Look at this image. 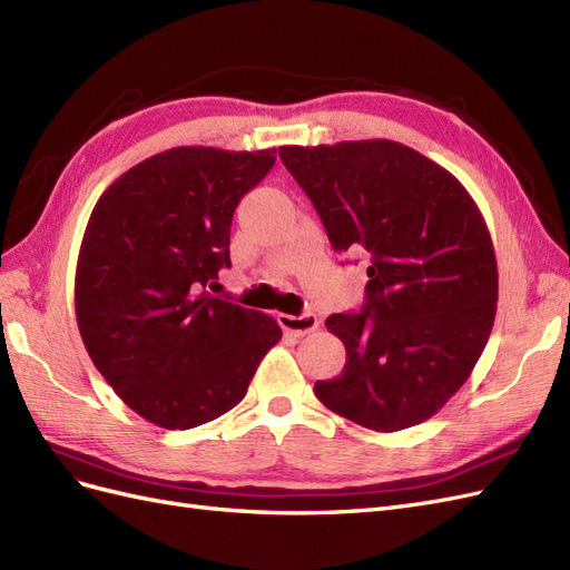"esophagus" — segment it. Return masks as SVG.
<instances>
[{"label":"esophagus","instance_id":"34e87169","mask_svg":"<svg viewBox=\"0 0 570 570\" xmlns=\"http://www.w3.org/2000/svg\"><path fill=\"white\" fill-rule=\"evenodd\" d=\"M278 323L285 333L295 335V337H304L308 333H314L318 327V316L316 314H302V316H289V314H281Z\"/></svg>","mask_w":570,"mask_h":570}]
</instances>
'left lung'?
Returning a JSON list of instances; mask_svg holds the SVG:
<instances>
[{"label": "left lung", "instance_id": "8db88e82", "mask_svg": "<svg viewBox=\"0 0 570 570\" xmlns=\"http://www.w3.org/2000/svg\"><path fill=\"white\" fill-rule=\"evenodd\" d=\"M335 252L366 254V302L325 321L347 350L318 400L394 433L469 381L497 314V258L478 204L442 166L392 140L281 147Z\"/></svg>", "mask_w": 570, "mask_h": 570}]
</instances>
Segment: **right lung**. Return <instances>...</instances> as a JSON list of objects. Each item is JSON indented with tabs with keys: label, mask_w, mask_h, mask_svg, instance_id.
Instances as JSON below:
<instances>
[{
	"label": "right lung",
	"mask_w": 570,
	"mask_h": 570,
	"mask_svg": "<svg viewBox=\"0 0 570 570\" xmlns=\"http://www.w3.org/2000/svg\"><path fill=\"white\" fill-rule=\"evenodd\" d=\"M273 151L166 149L95 204L76 268L80 337L114 392L154 425L223 416L283 337L271 316L206 292L230 268L235 206L266 178Z\"/></svg>",
	"instance_id": "add662e5"
}]
</instances>
